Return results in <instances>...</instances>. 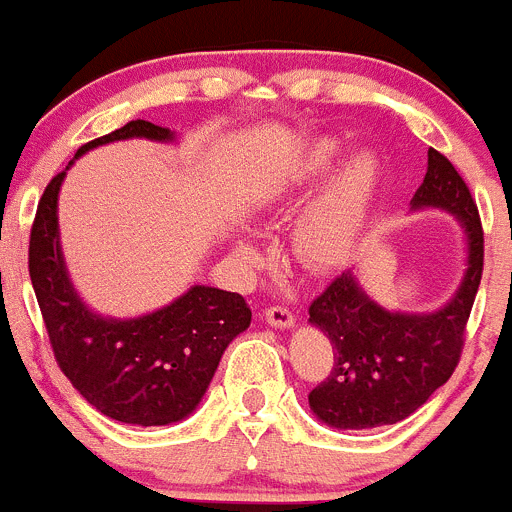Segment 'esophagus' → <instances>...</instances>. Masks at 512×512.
Listing matches in <instances>:
<instances>
[{"mask_svg":"<svg viewBox=\"0 0 512 512\" xmlns=\"http://www.w3.org/2000/svg\"><path fill=\"white\" fill-rule=\"evenodd\" d=\"M266 321L271 323L273 328H293L296 326V316H293L288 308L283 306H271L266 311Z\"/></svg>","mask_w":512,"mask_h":512,"instance_id":"34e87169","label":"esophagus"}]
</instances>
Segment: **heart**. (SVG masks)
<instances>
[{
	"instance_id": "obj_1",
	"label": "heart",
	"mask_w": 512,
	"mask_h": 512,
	"mask_svg": "<svg viewBox=\"0 0 512 512\" xmlns=\"http://www.w3.org/2000/svg\"><path fill=\"white\" fill-rule=\"evenodd\" d=\"M346 151V141L338 136H316L271 176L258 196L261 206L293 204L327 181L291 229L293 251L313 268H336L356 251L381 194V156L373 149H356L343 160ZM234 254L244 263L258 261L249 236H236Z\"/></svg>"
}]
</instances>
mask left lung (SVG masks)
Here are the masks:
<instances>
[{"label":"left lung","mask_w":512,"mask_h":512,"mask_svg":"<svg viewBox=\"0 0 512 512\" xmlns=\"http://www.w3.org/2000/svg\"><path fill=\"white\" fill-rule=\"evenodd\" d=\"M411 209H443L468 241V268L458 291L433 313L386 311L343 271L308 308V321L333 346L331 376L308 393L318 421L341 430L391 426L416 413L453 376L470 308L483 276L478 206L455 166L428 149V171Z\"/></svg>","instance_id":"8db88e82"}]
</instances>
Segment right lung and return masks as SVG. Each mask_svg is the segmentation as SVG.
Wrapping results in <instances>:
<instances>
[{
	"label": "right lung",
	"mask_w": 512,
	"mask_h": 512,
	"mask_svg": "<svg viewBox=\"0 0 512 512\" xmlns=\"http://www.w3.org/2000/svg\"><path fill=\"white\" fill-rule=\"evenodd\" d=\"M121 139L174 141L176 136L136 119L84 144L74 159ZM67 169L44 189L29 236V276L54 358L86 403L114 421L131 426L184 421L204 398L226 346L249 328V303L241 293L191 286L174 303L139 318L91 311L69 278L59 246L57 201Z\"/></svg>",
	"instance_id": "obj_1"
}]
</instances>
